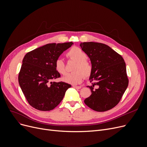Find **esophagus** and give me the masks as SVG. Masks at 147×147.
<instances>
[{
	"mask_svg": "<svg viewBox=\"0 0 147 147\" xmlns=\"http://www.w3.org/2000/svg\"><path fill=\"white\" fill-rule=\"evenodd\" d=\"M74 88H75V89H77V90H79V89L82 88V86H76V85H74L73 86Z\"/></svg>",
	"mask_w": 147,
	"mask_h": 147,
	"instance_id": "34e87169",
	"label": "esophagus"
}]
</instances>
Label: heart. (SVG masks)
Wrapping results in <instances>:
<instances>
[{"instance_id": "1", "label": "heart", "mask_w": 147, "mask_h": 147, "mask_svg": "<svg viewBox=\"0 0 147 147\" xmlns=\"http://www.w3.org/2000/svg\"><path fill=\"white\" fill-rule=\"evenodd\" d=\"M66 56L69 59L76 61L73 70L74 72L67 74L63 78V80L71 84H78L81 83L85 77H88L92 72V65L86 59V53L79 47H73L67 53ZM57 72L61 75H65L67 72L64 61L61 59H57L55 63Z\"/></svg>"}]
</instances>
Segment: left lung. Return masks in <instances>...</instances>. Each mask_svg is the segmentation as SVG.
<instances>
[{
    "mask_svg": "<svg viewBox=\"0 0 147 147\" xmlns=\"http://www.w3.org/2000/svg\"><path fill=\"white\" fill-rule=\"evenodd\" d=\"M82 50L90 57L91 95L84 100L90 109L105 112L116 106L127 88L126 63L122 56L104 43L83 42Z\"/></svg>",
    "mask_w": 147,
    "mask_h": 147,
    "instance_id": "1",
    "label": "left lung"
}]
</instances>
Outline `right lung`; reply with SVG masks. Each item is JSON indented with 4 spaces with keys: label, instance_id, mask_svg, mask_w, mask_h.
<instances>
[{
    "label": "right lung",
    "instance_id": "right-lung-1",
    "mask_svg": "<svg viewBox=\"0 0 147 147\" xmlns=\"http://www.w3.org/2000/svg\"><path fill=\"white\" fill-rule=\"evenodd\" d=\"M72 42L49 43L26 54L23 60L18 82L28 103L35 109L50 111L63 99L65 91L71 87L65 82H52L61 77L55 63Z\"/></svg>",
    "mask_w": 147,
    "mask_h": 147
}]
</instances>
